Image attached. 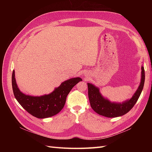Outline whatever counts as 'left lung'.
<instances>
[{
    "label": "left lung",
    "mask_w": 152,
    "mask_h": 152,
    "mask_svg": "<svg viewBox=\"0 0 152 152\" xmlns=\"http://www.w3.org/2000/svg\"><path fill=\"white\" fill-rule=\"evenodd\" d=\"M145 78L144 67L141 66V79L138 88L130 99H127L122 103L110 102L107 98L103 97L97 87L91 83H87L88 96L91 108L99 115L109 118L120 117L126 114L133 108L138 99L143 89Z\"/></svg>",
    "instance_id": "1"
}]
</instances>
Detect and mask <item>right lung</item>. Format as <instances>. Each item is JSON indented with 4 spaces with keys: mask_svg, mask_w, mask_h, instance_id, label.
Returning <instances> with one entry per match:
<instances>
[{
    "mask_svg": "<svg viewBox=\"0 0 152 152\" xmlns=\"http://www.w3.org/2000/svg\"><path fill=\"white\" fill-rule=\"evenodd\" d=\"M15 70L12 74V86L15 97L21 107L31 115L39 118L53 117L58 113L65 106L66 96L78 82L80 77L72 78L62 82L61 85L49 94L32 96L21 93L18 87Z\"/></svg>",
    "mask_w": 152,
    "mask_h": 152,
    "instance_id": "right-lung-1",
    "label": "right lung"
}]
</instances>
